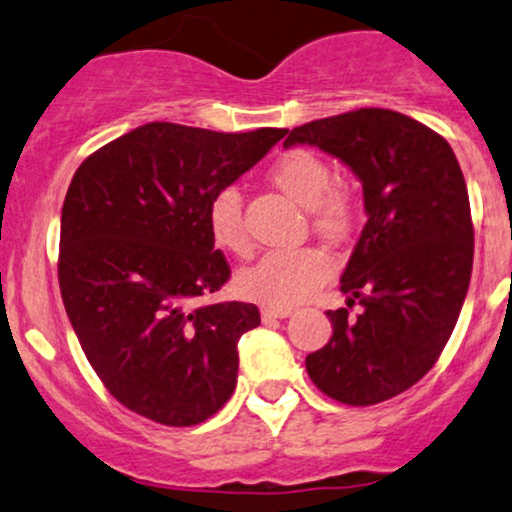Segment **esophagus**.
I'll use <instances>...</instances> for the list:
<instances>
[{
    "mask_svg": "<svg viewBox=\"0 0 512 512\" xmlns=\"http://www.w3.org/2000/svg\"><path fill=\"white\" fill-rule=\"evenodd\" d=\"M290 313H292L290 306H281V309H278V306H262V318H264V320L288 318Z\"/></svg>",
    "mask_w": 512,
    "mask_h": 512,
    "instance_id": "obj_1",
    "label": "esophagus"
}]
</instances>
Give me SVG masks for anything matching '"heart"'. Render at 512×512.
Returning <instances> with one entry per match:
<instances>
[{"label": "heart", "mask_w": 512, "mask_h": 512, "mask_svg": "<svg viewBox=\"0 0 512 512\" xmlns=\"http://www.w3.org/2000/svg\"><path fill=\"white\" fill-rule=\"evenodd\" d=\"M271 185L304 206L320 236L339 241L356 220V201L349 187L332 180L323 156L311 149H288L269 170ZM208 231L217 248L245 255L250 248L243 222V203L236 189H224L208 206ZM335 271V257L323 248L274 250L238 274L243 297L267 306L304 302Z\"/></svg>", "instance_id": "obj_1"}]
</instances>
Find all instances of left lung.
Wrapping results in <instances>:
<instances>
[{
    "instance_id": "obj_1",
    "label": "left lung",
    "mask_w": 512,
    "mask_h": 512,
    "mask_svg": "<svg viewBox=\"0 0 512 512\" xmlns=\"http://www.w3.org/2000/svg\"><path fill=\"white\" fill-rule=\"evenodd\" d=\"M360 182L367 222L342 276L349 309L327 311L332 337L306 372L332 400L377 405L417 384L452 335L473 271L468 189L449 142L393 109L365 107L292 128Z\"/></svg>"
}]
</instances>
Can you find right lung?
<instances>
[{
  "mask_svg": "<svg viewBox=\"0 0 512 512\" xmlns=\"http://www.w3.org/2000/svg\"><path fill=\"white\" fill-rule=\"evenodd\" d=\"M285 133L152 121L74 173L60 217V295L88 363L131 412L196 426L234 393L236 344L260 311L201 304L231 274L208 206Z\"/></svg>",
  "mask_w": 512,
  "mask_h": 512,
  "instance_id": "obj_1",
  "label": "right lung"
}]
</instances>
